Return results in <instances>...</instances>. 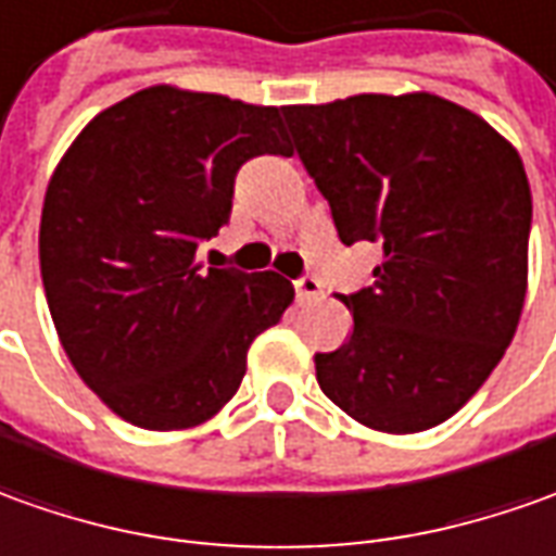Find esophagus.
I'll return each instance as SVG.
<instances>
[{"label": "esophagus", "instance_id": "esophagus-1", "mask_svg": "<svg viewBox=\"0 0 556 556\" xmlns=\"http://www.w3.org/2000/svg\"><path fill=\"white\" fill-rule=\"evenodd\" d=\"M294 294H298V301H309V298H319V294H323V282L313 277V274H304V277L294 279Z\"/></svg>", "mask_w": 556, "mask_h": 556}]
</instances>
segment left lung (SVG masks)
Instances as JSON below:
<instances>
[{"label": "left lung", "mask_w": 556, "mask_h": 556, "mask_svg": "<svg viewBox=\"0 0 556 556\" xmlns=\"http://www.w3.org/2000/svg\"><path fill=\"white\" fill-rule=\"evenodd\" d=\"M282 118L341 243L383 249L371 286L341 294L353 334L313 356L319 389L377 432L432 429L515 338L532 222L523 161L435 93H358Z\"/></svg>", "instance_id": "obj_1"}]
</instances>
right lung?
Returning a JSON list of instances; mask_svg holds the SVG:
<instances>
[{
    "instance_id": "obj_1",
    "label": "right lung",
    "mask_w": 556,
    "mask_h": 556,
    "mask_svg": "<svg viewBox=\"0 0 556 556\" xmlns=\"http://www.w3.org/2000/svg\"><path fill=\"white\" fill-rule=\"evenodd\" d=\"M279 112L157 85L100 112L56 164L41 282L75 371L121 420L154 432L210 420L292 304L274 270L198 264L228 225L240 167L292 154Z\"/></svg>"
}]
</instances>
